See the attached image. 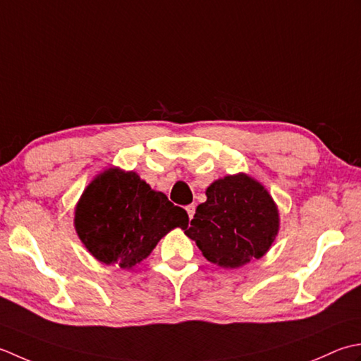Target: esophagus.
<instances>
[{"label":"esophagus","instance_id":"esophagus-1","mask_svg":"<svg viewBox=\"0 0 361 361\" xmlns=\"http://www.w3.org/2000/svg\"><path fill=\"white\" fill-rule=\"evenodd\" d=\"M187 213H188V218L191 219L193 218V215H195V210H196V205L195 204H190V205H187Z\"/></svg>","mask_w":361,"mask_h":361}]
</instances>
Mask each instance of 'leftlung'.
I'll list each match as a JSON object with an SVG mask.
<instances>
[{"label":"left lung","mask_w":361,"mask_h":361,"mask_svg":"<svg viewBox=\"0 0 361 361\" xmlns=\"http://www.w3.org/2000/svg\"><path fill=\"white\" fill-rule=\"evenodd\" d=\"M185 233L205 259L238 268L268 251L279 231L277 207L267 190L246 174L226 176L205 191Z\"/></svg>","instance_id":"8db88e82"}]
</instances>
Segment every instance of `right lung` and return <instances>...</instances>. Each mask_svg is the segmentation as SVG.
<instances>
[{"label":"right lung","mask_w":361,"mask_h":361,"mask_svg":"<svg viewBox=\"0 0 361 361\" xmlns=\"http://www.w3.org/2000/svg\"><path fill=\"white\" fill-rule=\"evenodd\" d=\"M75 226L94 259L129 269L174 227L185 229L188 215L135 173L110 168L80 196Z\"/></svg>","instance_id":"1"}]
</instances>
